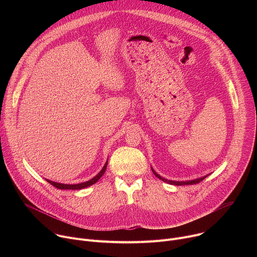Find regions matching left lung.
I'll list each match as a JSON object with an SVG mask.
<instances>
[{"mask_svg": "<svg viewBox=\"0 0 257 257\" xmlns=\"http://www.w3.org/2000/svg\"><path fill=\"white\" fill-rule=\"evenodd\" d=\"M152 171L153 173L156 175V177H158L159 179H161L162 181L168 183V184H171V185H176V186H182V185H193V184H197V183H199L200 181H202L204 178H206L208 175H205L203 177H200V178H196V179H193V180H187V181H173V180H168L164 177H162L161 175H159L152 167Z\"/></svg>", "mask_w": 257, "mask_h": 257, "instance_id": "left-lung-1", "label": "left lung"}]
</instances>
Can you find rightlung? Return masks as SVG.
I'll list each match as a JSON object with an SVG mask.
<instances>
[{"label": "right lung", "instance_id": "add662e5", "mask_svg": "<svg viewBox=\"0 0 257 257\" xmlns=\"http://www.w3.org/2000/svg\"><path fill=\"white\" fill-rule=\"evenodd\" d=\"M106 166H107V161L105 162L104 166L102 167V169L99 171V173L94 176L92 179L86 181V182H83V183H79V184H63V183H57V182H54V181H51V180H48L46 179L50 184H52L53 186H55L56 188L58 189H72V190H80V189H83V188H86V187H89L91 186L92 184H94V183H96L100 177L104 174L105 170H106Z\"/></svg>", "mask_w": 257, "mask_h": 257}]
</instances>
